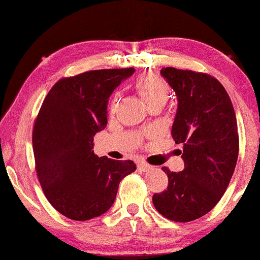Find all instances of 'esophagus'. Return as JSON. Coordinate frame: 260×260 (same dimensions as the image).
<instances>
[{
  "instance_id": "esophagus-1",
  "label": "esophagus",
  "mask_w": 260,
  "mask_h": 260,
  "mask_svg": "<svg viewBox=\"0 0 260 260\" xmlns=\"http://www.w3.org/2000/svg\"><path fill=\"white\" fill-rule=\"evenodd\" d=\"M152 168L151 165H148L147 162H144V161H140L138 162V170H140L142 172H147Z\"/></svg>"
}]
</instances>
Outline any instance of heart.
<instances>
[{
  "label": "heart",
  "mask_w": 260,
  "mask_h": 260,
  "mask_svg": "<svg viewBox=\"0 0 260 260\" xmlns=\"http://www.w3.org/2000/svg\"><path fill=\"white\" fill-rule=\"evenodd\" d=\"M134 88L148 107H153V106L162 107L170 96V87H168L167 82L159 75L153 74V73H147V74L139 76L134 82ZM114 108L115 99L111 102L109 109L113 112Z\"/></svg>",
  "instance_id": "obj_1"
}]
</instances>
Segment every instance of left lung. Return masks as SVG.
Masks as SVG:
<instances>
[{
  "mask_svg": "<svg viewBox=\"0 0 260 260\" xmlns=\"http://www.w3.org/2000/svg\"><path fill=\"white\" fill-rule=\"evenodd\" d=\"M178 98L172 126L175 144L184 146L185 168L171 172L168 186L154 193L153 205L170 220L187 222L208 213L221 199L239 153L236 113L224 86L206 73L166 67L160 71Z\"/></svg>",
  "mask_w": 260,
  "mask_h": 260,
  "instance_id": "1",
  "label": "left lung"
}]
</instances>
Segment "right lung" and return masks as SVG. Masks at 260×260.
<instances>
[{
    "mask_svg": "<svg viewBox=\"0 0 260 260\" xmlns=\"http://www.w3.org/2000/svg\"><path fill=\"white\" fill-rule=\"evenodd\" d=\"M134 68L99 69L62 78L43 100L32 128L39 181L50 205L73 220L107 212L132 160L94 154V135L107 126V104Z\"/></svg>",
    "mask_w": 260,
    "mask_h": 260,
    "instance_id": "add662e5",
    "label": "right lung"
}]
</instances>
